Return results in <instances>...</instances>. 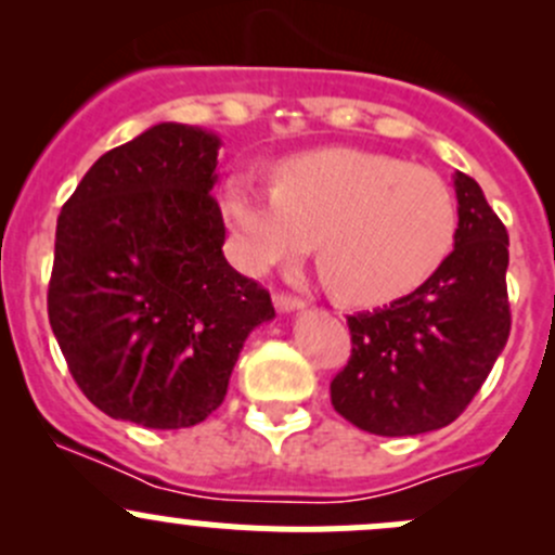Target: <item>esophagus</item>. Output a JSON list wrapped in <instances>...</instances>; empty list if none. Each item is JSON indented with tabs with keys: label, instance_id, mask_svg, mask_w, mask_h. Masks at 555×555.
<instances>
[{
	"label": "esophagus",
	"instance_id": "obj_1",
	"mask_svg": "<svg viewBox=\"0 0 555 555\" xmlns=\"http://www.w3.org/2000/svg\"><path fill=\"white\" fill-rule=\"evenodd\" d=\"M273 306H276L279 311H300L306 304L300 298H295V295H289V293H276V295H273Z\"/></svg>",
	"mask_w": 555,
	"mask_h": 555
}]
</instances>
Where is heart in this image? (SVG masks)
<instances>
[{
    "instance_id": "b5f03b06",
    "label": "heart",
    "mask_w": 555,
    "mask_h": 555,
    "mask_svg": "<svg viewBox=\"0 0 555 555\" xmlns=\"http://www.w3.org/2000/svg\"><path fill=\"white\" fill-rule=\"evenodd\" d=\"M225 215L249 271L306 255L335 298L384 306L422 287L449 257L459 209L438 171L386 153L324 147L284 160L276 188L236 177Z\"/></svg>"
}]
</instances>
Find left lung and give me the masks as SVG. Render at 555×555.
Segmentation results:
<instances>
[{"mask_svg": "<svg viewBox=\"0 0 555 555\" xmlns=\"http://www.w3.org/2000/svg\"><path fill=\"white\" fill-rule=\"evenodd\" d=\"M453 251L418 289L349 317L351 357L330 384L333 408L384 438L446 427L489 378L511 335L507 231L467 173L453 177Z\"/></svg>", "mask_w": 555, "mask_h": 555, "instance_id": "left-lung-1", "label": "left lung"}]
</instances>
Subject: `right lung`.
<instances>
[{"instance_id": "add662e5", "label": "right lung", "mask_w": 555, "mask_h": 555, "mask_svg": "<svg viewBox=\"0 0 555 555\" xmlns=\"http://www.w3.org/2000/svg\"><path fill=\"white\" fill-rule=\"evenodd\" d=\"M217 150L204 128L158 122L104 153L61 209L50 327L106 416L147 429L204 422L246 335L276 313L222 255Z\"/></svg>"}]
</instances>
